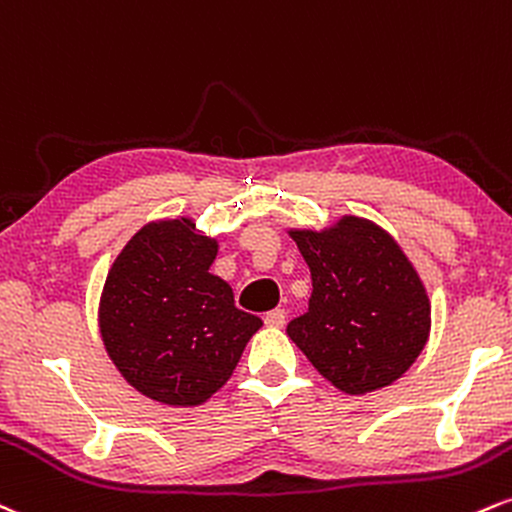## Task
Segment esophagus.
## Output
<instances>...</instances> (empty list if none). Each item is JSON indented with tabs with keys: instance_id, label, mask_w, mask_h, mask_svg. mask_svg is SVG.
<instances>
[{
	"instance_id": "34e87169",
	"label": "esophagus",
	"mask_w": 512,
	"mask_h": 512,
	"mask_svg": "<svg viewBox=\"0 0 512 512\" xmlns=\"http://www.w3.org/2000/svg\"><path fill=\"white\" fill-rule=\"evenodd\" d=\"M263 321H266L268 328H282V326H285V321H287L285 309H273V311H268Z\"/></svg>"
}]
</instances>
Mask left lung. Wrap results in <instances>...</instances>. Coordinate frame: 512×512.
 I'll list each match as a JSON object with an SVG mask.
<instances>
[{"mask_svg": "<svg viewBox=\"0 0 512 512\" xmlns=\"http://www.w3.org/2000/svg\"><path fill=\"white\" fill-rule=\"evenodd\" d=\"M311 270L309 311L287 326L318 374L350 395L386 388L424 350L431 304L417 270L374 222L290 232Z\"/></svg>", "mask_w": 512, "mask_h": 512, "instance_id": "obj_1", "label": "left lung"}]
</instances>
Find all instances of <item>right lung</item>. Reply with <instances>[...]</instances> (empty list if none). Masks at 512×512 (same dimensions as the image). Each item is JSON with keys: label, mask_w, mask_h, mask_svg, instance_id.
I'll use <instances>...</instances> for the list:
<instances>
[{"label": "right lung", "mask_w": 512, "mask_h": 512, "mask_svg": "<svg viewBox=\"0 0 512 512\" xmlns=\"http://www.w3.org/2000/svg\"><path fill=\"white\" fill-rule=\"evenodd\" d=\"M218 242L194 222L138 230L105 280L100 333L126 381L165 405H201L227 383L246 342L263 326L234 306L232 287L210 273Z\"/></svg>", "instance_id": "right-lung-1"}]
</instances>
